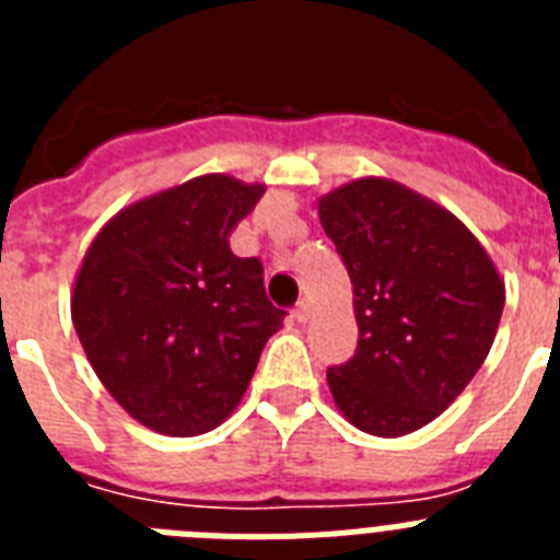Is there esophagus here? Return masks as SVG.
Masks as SVG:
<instances>
[{"instance_id":"obj_1","label":"esophagus","mask_w":560,"mask_h":560,"mask_svg":"<svg viewBox=\"0 0 560 560\" xmlns=\"http://www.w3.org/2000/svg\"><path fill=\"white\" fill-rule=\"evenodd\" d=\"M294 319H296V323H308V319H311V305L305 303V300L294 308Z\"/></svg>"}]
</instances>
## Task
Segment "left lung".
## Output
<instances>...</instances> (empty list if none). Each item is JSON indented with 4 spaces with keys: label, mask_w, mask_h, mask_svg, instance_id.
<instances>
[{
    "label": "left lung",
    "mask_w": 560,
    "mask_h": 560,
    "mask_svg": "<svg viewBox=\"0 0 560 560\" xmlns=\"http://www.w3.org/2000/svg\"><path fill=\"white\" fill-rule=\"evenodd\" d=\"M316 210L348 266L359 325L353 359L328 370L336 407L375 438L418 432L488 359L502 275L454 212L400 182L361 176Z\"/></svg>",
    "instance_id": "8db88e82"
}]
</instances>
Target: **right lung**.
<instances>
[{"label": "right lung", "mask_w": 560, "mask_h": 560, "mask_svg": "<svg viewBox=\"0 0 560 560\" xmlns=\"http://www.w3.org/2000/svg\"><path fill=\"white\" fill-rule=\"evenodd\" d=\"M264 192L205 173L122 207L83 255L72 325L108 395L151 432L196 438L224 423L283 328L260 260L230 249Z\"/></svg>", "instance_id": "right-lung-1"}]
</instances>
